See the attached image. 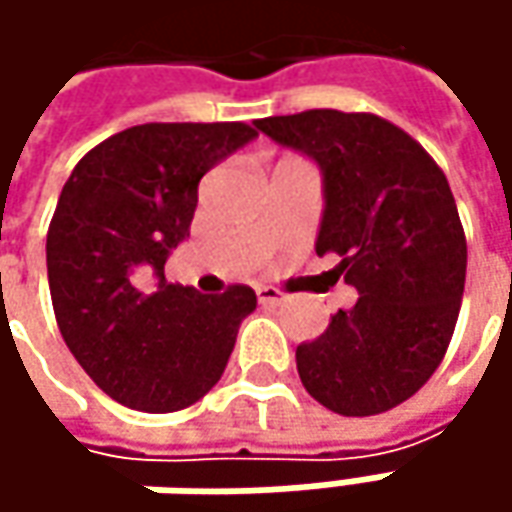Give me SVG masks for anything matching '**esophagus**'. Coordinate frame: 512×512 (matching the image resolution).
<instances>
[{
  "instance_id": "34e87169",
  "label": "esophagus",
  "mask_w": 512,
  "mask_h": 512,
  "mask_svg": "<svg viewBox=\"0 0 512 512\" xmlns=\"http://www.w3.org/2000/svg\"><path fill=\"white\" fill-rule=\"evenodd\" d=\"M256 296H259V305H282L285 302V293L276 290V287H256Z\"/></svg>"
}]
</instances>
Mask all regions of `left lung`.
<instances>
[{
	"instance_id": "8db88e82",
	"label": "left lung",
	"mask_w": 512,
	"mask_h": 512,
	"mask_svg": "<svg viewBox=\"0 0 512 512\" xmlns=\"http://www.w3.org/2000/svg\"><path fill=\"white\" fill-rule=\"evenodd\" d=\"M256 128L302 150L325 176L316 253L359 290L350 310L296 347L305 390L339 416L407 402L442 364L462 307L467 242L447 176L376 113L302 110Z\"/></svg>"
}]
</instances>
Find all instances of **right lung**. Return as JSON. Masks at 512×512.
Segmentation results:
<instances>
[{"instance_id": "obj_1", "label": "right lung", "mask_w": 512, "mask_h": 512, "mask_svg": "<svg viewBox=\"0 0 512 512\" xmlns=\"http://www.w3.org/2000/svg\"><path fill=\"white\" fill-rule=\"evenodd\" d=\"M256 136L245 122H148L88 150L48 227V285L62 339L110 399L145 413L199 402L222 379L256 293L168 285L199 182ZM154 273L157 282L144 285Z\"/></svg>"}]
</instances>
